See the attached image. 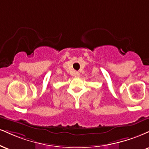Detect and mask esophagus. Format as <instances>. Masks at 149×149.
<instances>
[{"label":"esophagus","instance_id":"esophagus-1","mask_svg":"<svg viewBox=\"0 0 149 149\" xmlns=\"http://www.w3.org/2000/svg\"><path fill=\"white\" fill-rule=\"evenodd\" d=\"M74 76H75V77H79L80 76V73L78 72H76L74 73Z\"/></svg>","mask_w":149,"mask_h":149}]
</instances>
